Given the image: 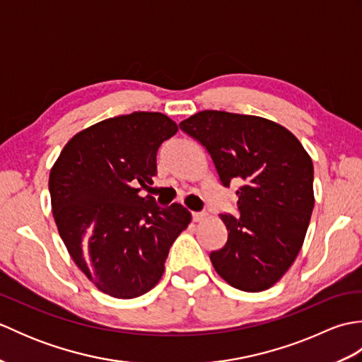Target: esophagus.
Here are the masks:
<instances>
[{
  "mask_svg": "<svg viewBox=\"0 0 362 362\" xmlns=\"http://www.w3.org/2000/svg\"><path fill=\"white\" fill-rule=\"evenodd\" d=\"M191 216H193V221L199 222V221H204L206 218V213L205 211H193L191 213Z\"/></svg>",
  "mask_w": 362,
  "mask_h": 362,
  "instance_id": "1",
  "label": "esophagus"
}]
</instances>
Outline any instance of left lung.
<instances>
[{
	"label": "left lung",
	"instance_id": "obj_1",
	"mask_svg": "<svg viewBox=\"0 0 362 362\" xmlns=\"http://www.w3.org/2000/svg\"><path fill=\"white\" fill-rule=\"evenodd\" d=\"M179 127L201 143L226 188L236 189L238 216L221 213L228 232L210 253L216 272L233 288H271L294 263L314 209V169L288 129L252 115L199 112Z\"/></svg>",
	"mask_w": 362,
	"mask_h": 362
}]
</instances>
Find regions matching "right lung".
Here are the masks:
<instances>
[{
  "label": "right lung",
  "mask_w": 362,
  "mask_h": 362,
  "mask_svg": "<svg viewBox=\"0 0 362 362\" xmlns=\"http://www.w3.org/2000/svg\"><path fill=\"white\" fill-rule=\"evenodd\" d=\"M177 124L158 112L104 119L66 143L49 174L54 221L81 271L117 298L140 297L165 272L191 214L180 204L141 197L157 175L161 143Z\"/></svg>",
  "instance_id": "right-lung-1"
}]
</instances>
